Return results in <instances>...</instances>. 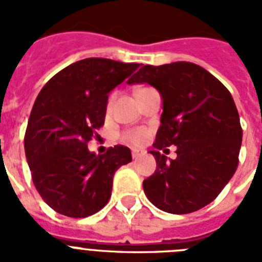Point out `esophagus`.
<instances>
[{"instance_id":"obj_1","label":"esophagus","mask_w":262,"mask_h":262,"mask_svg":"<svg viewBox=\"0 0 262 262\" xmlns=\"http://www.w3.org/2000/svg\"><path fill=\"white\" fill-rule=\"evenodd\" d=\"M144 154H145L144 149H139V148H133V149H132V156H133V159H139V158H141Z\"/></svg>"}]
</instances>
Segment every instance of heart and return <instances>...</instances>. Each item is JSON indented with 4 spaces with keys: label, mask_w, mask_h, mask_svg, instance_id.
<instances>
[{
    "label": "heart",
    "mask_w": 262,
    "mask_h": 262,
    "mask_svg": "<svg viewBox=\"0 0 262 262\" xmlns=\"http://www.w3.org/2000/svg\"><path fill=\"white\" fill-rule=\"evenodd\" d=\"M145 139H147V132L143 130V129H136V130L126 132L123 135V140L130 144H141L145 141Z\"/></svg>",
    "instance_id": "1"
}]
</instances>
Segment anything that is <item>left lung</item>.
I'll use <instances>...</instances> for the list:
<instances>
[{
	"label": "left lung",
	"instance_id": "obj_1",
	"mask_svg": "<svg viewBox=\"0 0 262 262\" xmlns=\"http://www.w3.org/2000/svg\"><path fill=\"white\" fill-rule=\"evenodd\" d=\"M158 90L163 113L154 149L155 172L143 182L148 200L168 213L183 215L212 203L238 167L242 127L228 90L204 68L178 61L145 65L127 84ZM177 147L168 160L160 151Z\"/></svg>",
	"mask_w": 262,
	"mask_h": 262
}]
</instances>
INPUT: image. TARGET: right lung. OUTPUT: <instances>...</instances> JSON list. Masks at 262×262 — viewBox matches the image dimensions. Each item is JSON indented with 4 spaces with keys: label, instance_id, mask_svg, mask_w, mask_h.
<instances>
[{
    "label": "right lung",
    "instance_id": "right-lung-1",
    "mask_svg": "<svg viewBox=\"0 0 262 262\" xmlns=\"http://www.w3.org/2000/svg\"><path fill=\"white\" fill-rule=\"evenodd\" d=\"M140 68L107 58H85L51 77L31 111L24 149L32 181L49 207L69 217H87L110 200L113 178L132 162L130 149H88L104 123L108 94Z\"/></svg>",
    "mask_w": 262,
    "mask_h": 262
}]
</instances>
